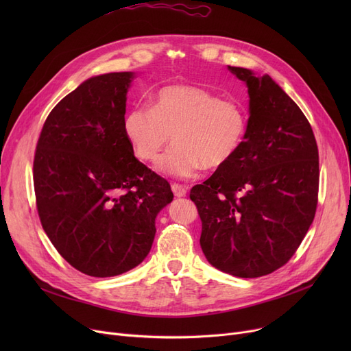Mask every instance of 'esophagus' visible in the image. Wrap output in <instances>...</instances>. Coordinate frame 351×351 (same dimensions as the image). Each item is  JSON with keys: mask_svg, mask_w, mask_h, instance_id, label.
<instances>
[{"mask_svg": "<svg viewBox=\"0 0 351 351\" xmlns=\"http://www.w3.org/2000/svg\"><path fill=\"white\" fill-rule=\"evenodd\" d=\"M172 192L176 197H183V196H186L188 189L183 185H179V183H172Z\"/></svg>", "mask_w": 351, "mask_h": 351, "instance_id": "esophagus-1", "label": "esophagus"}]
</instances>
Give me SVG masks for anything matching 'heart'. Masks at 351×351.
<instances>
[{"mask_svg": "<svg viewBox=\"0 0 351 351\" xmlns=\"http://www.w3.org/2000/svg\"><path fill=\"white\" fill-rule=\"evenodd\" d=\"M123 134L134 154L155 162L173 139L159 169L176 178H192L202 168L220 169L241 151L247 132L245 108L193 85L173 84L158 89L151 108L129 109Z\"/></svg>", "mask_w": 351, "mask_h": 351, "instance_id": "obj_1", "label": "heart"}]
</instances>
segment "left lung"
<instances>
[{
  "instance_id": "left-lung-1",
  "label": "left lung",
  "mask_w": 351,
  "mask_h": 351,
  "mask_svg": "<svg viewBox=\"0 0 351 351\" xmlns=\"http://www.w3.org/2000/svg\"><path fill=\"white\" fill-rule=\"evenodd\" d=\"M249 94L237 155L191 191L208 262L237 278H261L289 262L315 219L319 151L313 129L267 73L228 66Z\"/></svg>"
}]
</instances>
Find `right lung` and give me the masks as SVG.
<instances>
[{
	"label": "right lung",
	"instance_id": "add662e5",
	"mask_svg": "<svg viewBox=\"0 0 351 351\" xmlns=\"http://www.w3.org/2000/svg\"><path fill=\"white\" fill-rule=\"evenodd\" d=\"M134 72L84 81L48 115L36 143L34 189L51 243L77 270L110 278L149 253L168 180L139 162L122 121Z\"/></svg>",
	"mask_w": 351,
	"mask_h": 351
}]
</instances>
